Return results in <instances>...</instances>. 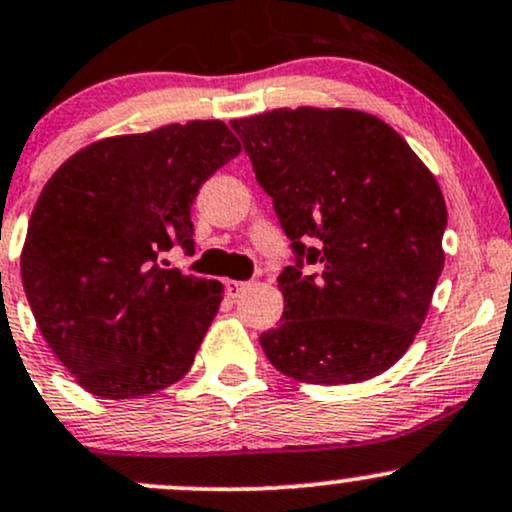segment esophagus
Listing matches in <instances>:
<instances>
[{
  "instance_id": "esophagus-1",
  "label": "esophagus",
  "mask_w": 512,
  "mask_h": 512,
  "mask_svg": "<svg viewBox=\"0 0 512 512\" xmlns=\"http://www.w3.org/2000/svg\"><path fill=\"white\" fill-rule=\"evenodd\" d=\"M247 286V282H238V279H228L226 282V289H228V294L230 296H238L240 291H243Z\"/></svg>"
}]
</instances>
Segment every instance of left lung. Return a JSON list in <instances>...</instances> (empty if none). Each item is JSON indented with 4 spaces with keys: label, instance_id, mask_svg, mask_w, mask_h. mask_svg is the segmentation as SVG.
I'll use <instances>...</instances> for the list:
<instances>
[{
    "label": "left lung",
    "instance_id": "obj_1",
    "mask_svg": "<svg viewBox=\"0 0 512 512\" xmlns=\"http://www.w3.org/2000/svg\"><path fill=\"white\" fill-rule=\"evenodd\" d=\"M296 252L282 323L260 335L279 372L357 384L396 364L445 267V196L411 145L355 109H274L230 121ZM318 273L303 275L302 262Z\"/></svg>",
    "mask_w": 512,
    "mask_h": 512
}]
</instances>
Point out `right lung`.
<instances>
[{"label":"right lung","mask_w":512,"mask_h":512,"mask_svg":"<svg viewBox=\"0 0 512 512\" xmlns=\"http://www.w3.org/2000/svg\"><path fill=\"white\" fill-rule=\"evenodd\" d=\"M240 153L223 121L170 123L87 145L33 206L21 282L43 338L84 391L138 398L189 372L223 299L167 269L194 247L199 187Z\"/></svg>","instance_id":"1"}]
</instances>
